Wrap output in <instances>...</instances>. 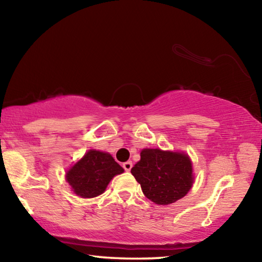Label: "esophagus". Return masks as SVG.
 I'll return each mask as SVG.
<instances>
[{
  "label": "esophagus",
  "mask_w": 262,
  "mask_h": 262,
  "mask_svg": "<svg viewBox=\"0 0 262 262\" xmlns=\"http://www.w3.org/2000/svg\"><path fill=\"white\" fill-rule=\"evenodd\" d=\"M122 167H123V170H125L126 172H129L132 170V167H133V163L130 161L123 163L122 164Z\"/></svg>",
  "instance_id": "1"
}]
</instances>
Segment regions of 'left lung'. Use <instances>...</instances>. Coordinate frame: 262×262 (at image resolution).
<instances>
[{
    "label": "left lung",
    "mask_w": 262,
    "mask_h": 262,
    "mask_svg": "<svg viewBox=\"0 0 262 262\" xmlns=\"http://www.w3.org/2000/svg\"><path fill=\"white\" fill-rule=\"evenodd\" d=\"M142 192L157 205H171L184 198L193 184V168L187 155L144 149L132 167Z\"/></svg>",
    "instance_id": "1"
}]
</instances>
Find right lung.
<instances>
[{
	"label": "right lung",
	"instance_id": "1",
	"mask_svg": "<svg viewBox=\"0 0 262 262\" xmlns=\"http://www.w3.org/2000/svg\"><path fill=\"white\" fill-rule=\"evenodd\" d=\"M123 168L108 154L90 150L67 172V181L82 198H95L104 193L114 176Z\"/></svg>",
	"mask_w": 262,
	"mask_h": 262
}]
</instances>
